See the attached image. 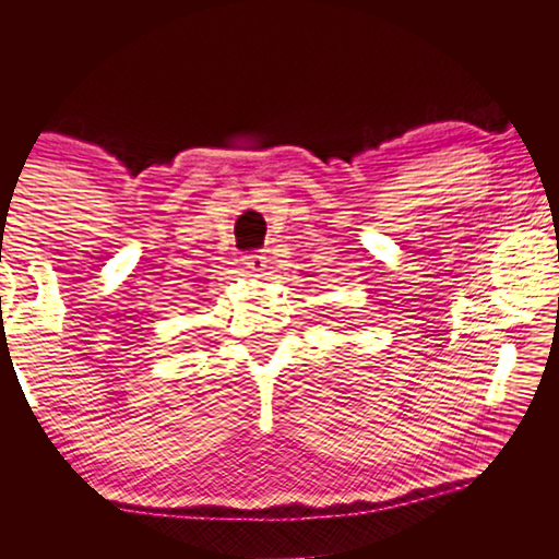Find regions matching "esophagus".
I'll use <instances>...</instances> for the list:
<instances>
[{"instance_id": "34e87169", "label": "esophagus", "mask_w": 559, "mask_h": 559, "mask_svg": "<svg viewBox=\"0 0 559 559\" xmlns=\"http://www.w3.org/2000/svg\"><path fill=\"white\" fill-rule=\"evenodd\" d=\"M241 261H243V266L251 273H257V276H261L263 269H266V257H261V253H246Z\"/></svg>"}]
</instances>
